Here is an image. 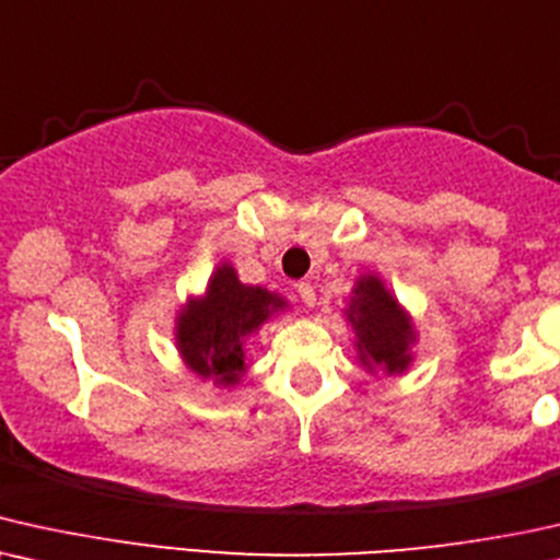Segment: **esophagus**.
<instances>
[{"instance_id":"1","label":"esophagus","mask_w":560,"mask_h":560,"mask_svg":"<svg viewBox=\"0 0 560 560\" xmlns=\"http://www.w3.org/2000/svg\"><path fill=\"white\" fill-rule=\"evenodd\" d=\"M296 294H300L302 304H307V307H315V304H317L315 287H312L310 281H300V284H296Z\"/></svg>"}]
</instances>
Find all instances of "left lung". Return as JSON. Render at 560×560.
Masks as SVG:
<instances>
[{"mask_svg":"<svg viewBox=\"0 0 560 560\" xmlns=\"http://www.w3.org/2000/svg\"><path fill=\"white\" fill-rule=\"evenodd\" d=\"M348 319L358 335V353L363 366H382L386 374H401L412 361V325L397 300L386 292L382 279L361 276L350 296Z\"/></svg>","mask_w":560,"mask_h":560,"instance_id":"8db88e82","label":"left lung"}]
</instances>
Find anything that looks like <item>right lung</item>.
Returning <instances> with one entry per match:
<instances>
[{"mask_svg": "<svg viewBox=\"0 0 560 560\" xmlns=\"http://www.w3.org/2000/svg\"><path fill=\"white\" fill-rule=\"evenodd\" d=\"M284 304L266 289L241 284L233 266H220L207 294L186 304L176 319V346L186 366L214 384H237L245 374L243 340Z\"/></svg>", "mask_w": 560, "mask_h": 560, "instance_id": "right-lung-1", "label": "right lung"}]
</instances>
